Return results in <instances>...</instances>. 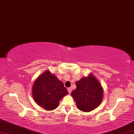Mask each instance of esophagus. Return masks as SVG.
I'll use <instances>...</instances> for the list:
<instances>
[{
    "instance_id": "obj_1",
    "label": "esophagus",
    "mask_w": 134,
    "mask_h": 134,
    "mask_svg": "<svg viewBox=\"0 0 134 134\" xmlns=\"http://www.w3.org/2000/svg\"><path fill=\"white\" fill-rule=\"evenodd\" d=\"M68 93H69V94H70V93H71V92H72V88L71 87L68 88Z\"/></svg>"
}]
</instances>
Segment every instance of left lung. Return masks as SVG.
<instances>
[{
    "mask_svg": "<svg viewBox=\"0 0 134 134\" xmlns=\"http://www.w3.org/2000/svg\"><path fill=\"white\" fill-rule=\"evenodd\" d=\"M76 89L71 93L77 107L83 112H90L98 107L103 98V89L92 73L76 82Z\"/></svg>",
    "mask_w": 134,
    "mask_h": 134,
    "instance_id": "8db88e82",
    "label": "left lung"
}]
</instances>
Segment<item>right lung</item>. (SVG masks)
Returning a JSON list of instances; mask_svg holds the SVG:
<instances>
[{"instance_id":"add662e5","label":"right lung","mask_w":134,"mask_h":134,"mask_svg":"<svg viewBox=\"0 0 134 134\" xmlns=\"http://www.w3.org/2000/svg\"><path fill=\"white\" fill-rule=\"evenodd\" d=\"M68 93L64 83L49 70L40 75L32 87V95L35 102L47 111L58 107L60 100Z\"/></svg>"}]
</instances>
